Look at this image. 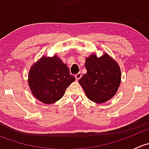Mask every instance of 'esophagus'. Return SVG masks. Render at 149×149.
<instances>
[{"mask_svg": "<svg viewBox=\"0 0 149 149\" xmlns=\"http://www.w3.org/2000/svg\"><path fill=\"white\" fill-rule=\"evenodd\" d=\"M81 76H82L81 73H77V74H76V76H75V78H76V81H79V79L81 78Z\"/></svg>", "mask_w": 149, "mask_h": 149, "instance_id": "34e87169", "label": "esophagus"}]
</instances>
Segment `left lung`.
Masks as SVG:
<instances>
[{
    "instance_id": "left-lung-1",
    "label": "left lung",
    "mask_w": 149,
    "mask_h": 149,
    "mask_svg": "<svg viewBox=\"0 0 149 149\" xmlns=\"http://www.w3.org/2000/svg\"><path fill=\"white\" fill-rule=\"evenodd\" d=\"M87 73L79 82L86 97L96 103H104L114 97L120 86L121 71L116 61L107 54L97 58L91 55L86 59Z\"/></svg>"
}]
</instances>
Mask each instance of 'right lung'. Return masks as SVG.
<instances>
[{
    "instance_id": "right-lung-1",
    "label": "right lung",
    "mask_w": 149,
    "mask_h": 149,
    "mask_svg": "<svg viewBox=\"0 0 149 149\" xmlns=\"http://www.w3.org/2000/svg\"><path fill=\"white\" fill-rule=\"evenodd\" d=\"M76 80L69 68L59 58L42 57L29 73V85L33 95L45 104L61 100L66 88Z\"/></svg>"
}]
</instances>
